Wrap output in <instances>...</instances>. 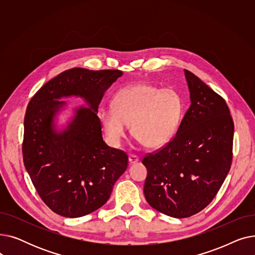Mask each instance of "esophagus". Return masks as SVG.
Returning a JSON list of instances; mask_svg holds the SVG:
<instances>
[{
	"label": "esophagus",
	"mask_w": 255,
	"mask_h": 255,
	"mask_svg": "<svg viewBox=\"0 0 255 255\" xmlns=\"http://www.w3.org/2000/svg\"><path fill=\"white\" fill-rule=\"evenodd\" d=\"M138 161H139V157H138L137 155L131 154V155L129 156V163H130V164H134V163H136V162H138Z\"/></svg>",
	"instance_id": "34e87169"
}]
</instances>
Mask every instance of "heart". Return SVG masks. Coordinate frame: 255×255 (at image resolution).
<instances>
[{
  "label": "heart",
  "instance_id": "heart-1",
  "mask_svg": "<svg viewBox=\"0 0 255 255\" xmlns=\"http://www.w3.org/2000/svg\"><path fill=\"white\" fill-rule=\"evenodd\" d=\"M183 101L171 89L140 83L121 89L113 99V110L99 111V121L113 143L121 141L130 125L132 136L146 148L166 144L178 129Z\"/></svg>",
  "mask_w": 255,
  "mask_h": 255
}]
</instances>
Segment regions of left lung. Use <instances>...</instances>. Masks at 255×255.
<instances>
[{
	"instance_id": "left-lung-1",
	"label": "left lung",
	"mask_w": 255,
	"mask_h": 255,
	"mask_svg": "<svg viewBox=\"0 0 255 255\" xmlns=\"http://www.w3.org/2000/svg\"><path fill=\"white\" fill-rule=\"evenodd\" d=\"M191 104L164 146L142 158L143 193L155 210L187 218L216 196L233 161L234 121L225 100L188 70Z\"/></svg>"
}]
</instances>
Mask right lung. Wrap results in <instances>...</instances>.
<instances>
[{"mask_svg": "<svg viewBox=\"0 0 255 255\" xmlns=\"http://www.w3.org/2000/svg\"><path fill=\"white\" fill-rule=\"evenodd\" d=\"M121 70L72 68L50 79L30 100L24 116L23 164L39 196L61 216L76 218L98 210L128 166V156L102 138L98 105ZM83 97L89 109L76 111L72 123L57 132L53 118L64 104Z\"/></svg>", "mask_w": 255, "mask_h": 255, "instance_id": "add662e5", "label": "right lung"}]
</instances>
